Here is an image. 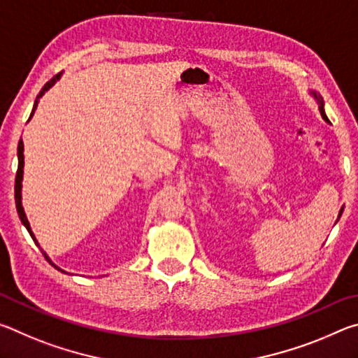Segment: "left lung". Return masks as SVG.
<instances>
[{
    "mask_svg": "<svg viewBox=\"0 0 358 358\" xmlns=\"http://www.w3.org/2000/svg\"><path fill=\"white\" fill-rule=\"evenodd\" d=\"M313 94H314V98H316V99H317V102H319V110H320V115H322L324 120L329 121V118H327V115H325V112H324V102H322V99H320V96H317L316 93H313ZM343 210H344V208H341V211H339V216L343 215ZM339 216H338V217H339Z\"/></svg>",
    "mask_w": 358,
    "mask_h": 358,
    "instance_id": "left-lung-1",
    "label": "left lung"
}]
</instances>
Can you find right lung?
Segmentation results:
<instances>
[{"mask_svg": "<svg viewBox=\"0 0 358 358\" xmlns=\"http://www.w3.org/2000/svg\"><path fill=\"white\" fill-rule=\"evenodd\" d=\"M62 77V72H59V74H57L55 77L53 78H50V80H48L45 85H44V88L41 90L39 92V94H38V99L41 98L42 94H44L48 88L50 87H53V83H55L58 78ZM38 99L34 101V106H33V112H31V115H29V118L33 117V113H34V110H36V107H38ZM17 156H19V167H17V175H15V187H14V191H15V207H17V213H19V216H20V221L23 222V226L27 227V230L29 232V235H31V238L34 240V243L39 246V243H38V240H36V237H34V234H33V230H31V227H29V222H28V220H27V215H25V211H23V207H22V180H23V164H25V162H23V142L20 141L19 142V148H17ZM42 254H44V257L48 260V262H50L53 266H55V268H58V266L52 262L50 259H48V256L47 254L42 251ZM59 271H63L62 268H58Z\"/></svg>", "mask_w": 358, "mask_h": 358, "instance_id": "right-lung-1", "label": "right lung"}]
</instances>
